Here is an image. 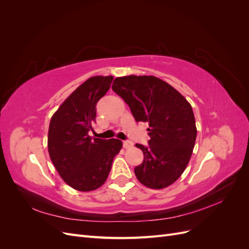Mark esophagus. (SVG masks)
<instances>
[{
	"label": "esophagus",
	"mask_w": 249,
	"mask_h": 249,
	"mask_svg": "<svg viewBox=\"0 0 249 249\" xmlns=\"http://www.w3.org/2000/svg\"><path fill=\"white\" fill-rule=\"evenodd\" d=\"M123 145L124 148H131V147H133V142L130 140H124L123 142Z\"/></svg>",
	"instance_id": "esophagus-1"
}]
</instances>
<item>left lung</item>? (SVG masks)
<instances>
[{"label":"left lung","instance_id":"left-lung-1","mask_svg":"<svg viewBox=\"0 0 249 249\" xmlns=\"http://www.w3.org/2000/svg\"><path fill=\"white\" fill-rule=\"evenodd\" d=\"M113 91L129 105L137 123L148 124V144H136L144 159L134 171L141 184L162 189L186 169L196 139L191 105L168 83L153 76L113 81Z\"/></svg>","mask_w":249,"mask_h":249}]
</instances>
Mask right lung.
<instances>
[{
	"label": "right lung",
	"instance_id": "right-lung-1",
	"mask_svg": "<svg viewBox=\"0 0 249 249\" xmlns=\"http://www.w3.org/2000/svg\"><path fill=\"white\" fill-rule=\"evenodd\" d=\"M113 77L89 78L53 115L48 136L50 158L64 182L79 191L100 188L109 176L123 142L89 137L93 131L96 104L110 89Z\"/></svg>",
	"mask_w": 249,
	"mask_h": 249
}]
</instances>
